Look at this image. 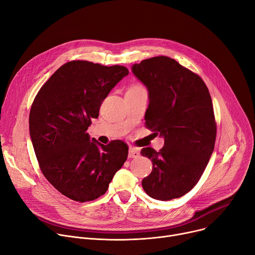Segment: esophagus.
I'll return each mask as SVG.
<instances>
[{"mask_svg": "<svg viewBox=\"0 0 255 255\" xmlns=\"http://www.w3.org/2000/svg\"><path fill=\"white\" fill-rule=\"evenodd\" d=\"M140 155V151L135 148H129L128 150V157L129 158H135V157H139Z\"/></svg>", "mask_w": 255, "mask_h": 255, "instance_id": "34e87169", "label": "esophagus"}]
</instances>
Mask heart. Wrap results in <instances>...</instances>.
I'll return each mask as SVG.
<instances>
[{
	"mask_svg": "<svg viewBox=\"0 0 255 255\" xmlns=\"http://www.w3.org/2000/svg\"><path fill=\"white\" fill-rule=\"evenodd\" d=\"M142 87H140V86H136V85H134V86H131L128 91H134V90H139V89H141Z\"/></svg>",
	"mask_w": 255,
	"mask_h": 255,
	"instance_id": "1",
	"label": "heart"
}]
</instances>
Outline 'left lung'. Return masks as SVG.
Wrapping results in <instances>:
<instances>
[{
  "instance_id": "8db88e82",
  "label": "left lung",
  "mask_w": 255,
  "mask_h": 255,
  "mask_svg": "<svg viewBox=\"0 0 255 255\" xmlns=\"http://www.w3.org/2000/svg\"><path fill=\"white\" fill-rule=\"evenodd\" d=\"M131 71L148 90L146 127L164 139L159 152L141 151L153 164L143 189L161 201L182 197L198 183L214 149L217 125L209 91L199 75L166 56L133 64Z\"/></svg>"
}]
</instances>
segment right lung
<instances>
[{"mask_svg": "<svg viewBox=\"0 0 255 255\" xmlns=\"http://www.w3.org/2000/svg\"><path fill=\"white\" fill-rule=\"evenodd\" d=\"M128 74L121 65L70 61L57 69L38 91L29 113V134L41 170L66 197L92 201L104 195L128 148L90 139L92 119L110 91Z\"/></svg>", "mask_w": 255, "mask_h": 255, "instance_id": "add662e5", "label": "right lung"}]
</instances>
